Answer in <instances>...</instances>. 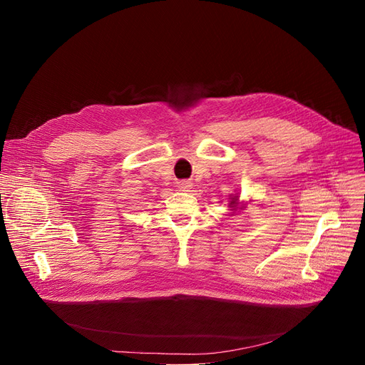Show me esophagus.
Listing matches in <instances>:
<instances>
[{"mask_svg":"<svg viewBox=\"0 0 365 365\" xmlns=\"http://www.w3.org/2000/svg\"><path fill=\"white\" fill-rule=\"evenodd\" d=\"M192 187V183H190L189 180H182V182H179V189L180 190H183V192H187V190Z\"/></svg>","mask_w":365,"mask_h":365,"instance_id":"obj_1","label":"esophagus"}]
</instances>
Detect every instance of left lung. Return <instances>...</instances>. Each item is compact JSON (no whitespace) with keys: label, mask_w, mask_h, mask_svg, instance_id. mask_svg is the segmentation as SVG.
Masks as SVG:
<instances>
[{"label":"left lung","mask_w":365,"mask_h":365,"mask_svg":"<svg viewBox=\"0 0 365 365\" xmlns=\"http://www.w3.org/2000/svg\"><path fill=\"white\" fill-rule=\"evenodd\" d=\"M237 204H238V197L231 198V202H229V205H231L232 208H237Z\"/></svg>","instance_id":"left-lung-1"}]
</instances>
